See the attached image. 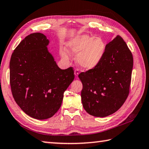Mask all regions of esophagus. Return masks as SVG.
I'll return each mask as SVG.
<instances>
[{"mask_svg":"<svg viewBox=\"0 0 149 149\" xmlns=\"http://www.w3.org/2000/svg\"><path fill=\"white\" fill-rule=\"evenodd\" d=\"M78 74H79V69H76L74 70V74H75V77H77Z\"/></svg>","mask_w":149,"mask_h":149,"instance_id":"esophagus-1","label":"esophagus"}]
</instances>
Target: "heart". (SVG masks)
<instances>
[{
    "instance_id": "b5f03b06",
    "label": "heart",
    "mask_w": 149,
    "mask_h": 149,
    "mask_svg": "<svg viewBox=\"0 0 149 149\" xmlns=\"http://www.w3.org/2000/svg\"><path fill=\"white\" fill-rule=\"evenodd\" d=\"M68 48L72 54L78 55V63L83 68L89 69L100 63L104 54L106 44L101 38L81 35L69 42ZM61 54L64 58L68 59V53L65 50H62Z\"/></svg>"
}]
</instances>
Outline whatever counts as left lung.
<instances>
[{"instance_id": "left-lung-1", "label": "left lung", "mask_w": 149, "mask_h": 149, "mask_svg": "<svg viewBox=\"0 0 149 149\" xmlns=\"http://www.w3.org/2000/svg\"><path fill=\"white\" fill-rule=\"evenodd\" d=\"M132 68V54L117 36L106 45L100 63L78 75L83 85L81 97L84 109L100 117L118 110L129 95Z\"/></svg>"}]
</instances>
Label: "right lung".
Masks as SVG:
<instances>
[{"label": "right lung", "instance_id": "right-lung-1", "mask_svg": "<svg viewBox=\"0 0 149 149\" xmlns=\"http://www.w3.org/2000/svg\"><path fill=\"white\" fill-rule=\"evenodd\" d=\"M41 33L27 36L13 50L10 62V82L13 99L32 118L47 119L60 109L63 93L74 78L72 67H58Z\"/></svg>", "mask_w": 149, "mask_h": 149}]
</instances>
